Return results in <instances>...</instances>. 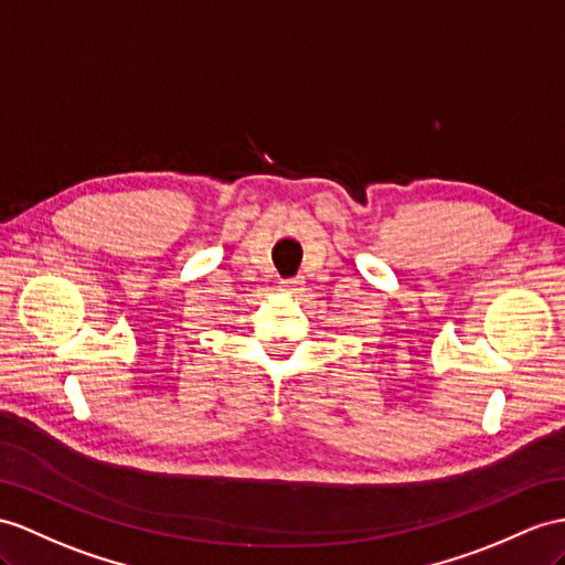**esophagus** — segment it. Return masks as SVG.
I'll return each mask as SVG.
<instances>
[{"mask_svg": "<svg viewBox=\"0 0 565 565\" xmlns=\"http://www.w3.org/2000/svg\"><path fill=\"white\" fill-rule=\"evenodd\" d=\"M280 290L287 292V295H297V292L305 290V280H301V278L285 280V282H280Z\"/></svg>", "mask_w": 565, "mask_h": 565, "instance_id": "obj_1", "label": "esophagus"}]
</instances>
